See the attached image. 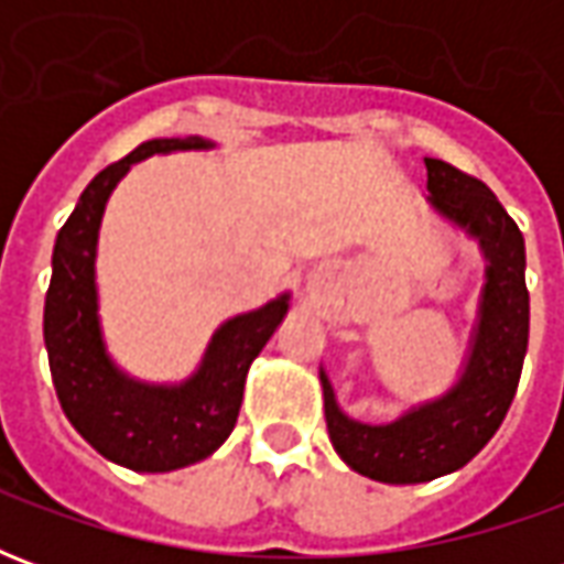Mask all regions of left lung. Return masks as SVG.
I'll list each match as a JSON object with an SVG mask.
<instances>
[{
	"instance_id": "obj_1",
	"label": "left lung",
	"mask_w": 564,
	"mask_h": 564,
	"mask_svg": "<svg viewBox=\"0 0 564 564\" xmlns=\"http://www.w3.org/2000/svg\"><path fill=\"white\" fill-rule=\"evenodd\" d=\"M429 202L480 241L486 269L480 326L462 380L432 404L390 425L347 420L326 375L323 402L332 447L354 471L380 484H425L468 465L496 435L517 395L529 347V290L520 226L496 193L444 160H425Z\"/></svg>"
}]
</instances>
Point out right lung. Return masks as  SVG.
<instances>
[{
    "label": "right lung",
    "mask_w": 564,
    "mask_h": 564,
    "mask_svg": "<svg viewBox=\"0 0 564 564\" xmlns=\"http://www.w3.org/2000/svg\"><path fill=\"white\" fill-rule=\"evenodd\" d=\"M210 148L205 139H153L111 162L80 193L54 245V274L44 295V344L56 399L68 423L132 471H174L205 459L238 420L250 362L286 314V295L229 319L214 335L196 378L184 387H144L108 359L96 317L93 259L105 202L132 162L150 153Z\"/></svg>",
    "instance_id": "add662e5"
}]
</instances>
